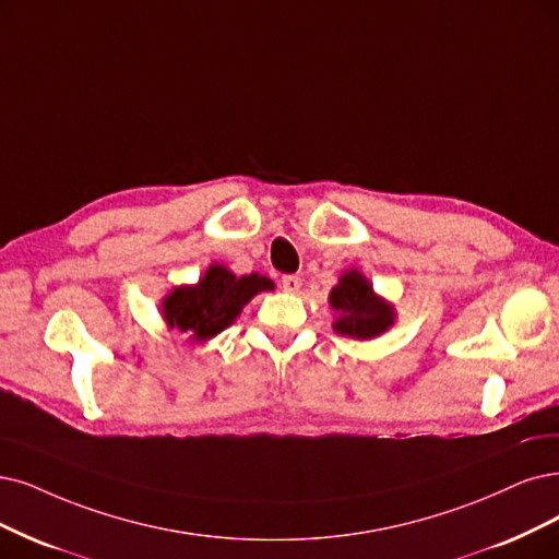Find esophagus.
<instances>
[{
	"label": "esophagus",
	"instance_id": "1",
	"mask_svg": "<svg viewBox=\"0 0 559 559\" xmlns=\"http://www.w3.org/2000/svg\"><path fill=\"white\" fill-rule=\"evenodd\" d=\"M281 285H283V290L285 293H290V295H297L299 290H301V278L299 276H283V281H281Z\"/></svg>",
	"mask_w": 559,
	"mask_h": 559
}]
</instances>
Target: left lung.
<instances>
[{
  "mask_svg": "<svg viewBox=\"0 0 559 559\" xmlns=\"http://www.w3.org/2000/svg\"><path fill=\"white\" fill-rule=\"evenodd\" d=\"M329 306L334 308V332L357 341L378 338L396 322V308L376 293L359 269H347L329 293Z\"/></svg>",
  "mask_w": 559,
  "mask_h": 559,
  "instance_id": "1",
  "label": "left lung"
}]
</instances>
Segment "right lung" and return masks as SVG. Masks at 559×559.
<instances>
[{"label":"right lung","mask_w":559,"mask_h":559,"mask_svg":"<svg viewBox=\"0 0 559 559\" xmlns=\"http://www.w3.org/2000/svg\"><path fill=\"white\" fill-rule=\"evenodd\" d=\"M274 281L260 274L237 276L225 264H210L198 283H183L160 299V316L168 329L206 343L230 326L243 306L260 293H272Z\"/></svg>","instance_id":"right-lung-1"}]
</instances>
